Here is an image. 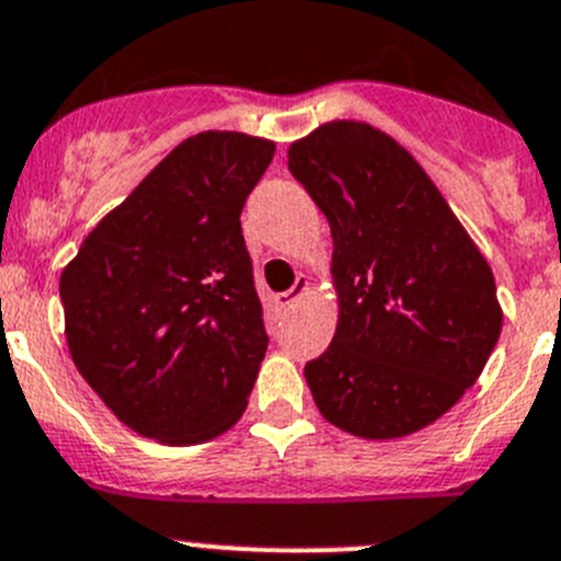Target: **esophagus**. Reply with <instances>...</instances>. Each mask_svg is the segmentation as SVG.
I'll use <instances>...</instances> for the list:
<instances>
[{"label":"esophagus","instance_id":"obj_1","mask_svg":"<svg viewBox=\"0 0 561 561\" xmlns=\"http://www.w3.org/2000/svg\"><path fill=\"white\" fill-rule=\"evenodd\" d=\"M308 289H311V280H308V275H297L295 286H291L289 291H284V295L277 297V302H280V308H291L295 302H300L302 297L308 295Z\"/></svg>","mask_w":561,"mask_h":561}]
</instances>
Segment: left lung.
<instances>
[{
    "mask_svg": "<svg viewBox=\"0 0 561 561\" xmlns=\"http://www.w3.org/2000/svg\"><path fill=\"white\" fill-rule=\"evenodd\" d=\"M289 170L333 233L339 324L306 364L313 402L350 435H413L488 364L501 335L493 270L424 168L375 126H319L291 142Z\"/></svg>",
    "mask_w": 561,
    "mask_h": 561,
    "instance_id": "left-lung-1",
    "label": "left lung"
}]
</instances>
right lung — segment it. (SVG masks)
<instances>
[{
    "mask_svg": "<svg viewBox=\"0 0 561 561\" xmlns=\"http://www.w3.org/2000/svg\"><path fill=\"white\" fill-rule=\"evenodd\" d=\"M272 157L242 131L190 137L62 270L79 375L159 444H206L248 408L270 339L239 215Z\"/></svg>",
    "mask_w": 561,
    "mask_h": 561,
    "instance_id": "add662e5",
    "label": "right lung"
}]
</instances>
